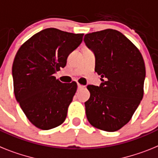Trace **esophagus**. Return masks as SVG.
Here are the masks:
<instances>
[{"label":"esophagus","instance_id":"34e87169","mask_svg":"<svg viewBox=\"0 0 158 158\" xmlns=\"http://www.w3.org/2000/svg\"><path fill=\"white\" fill-rule=\"evenodd\" d=\"M83 87H84V86L81 85V84H78V89H82Z\"/></svg>","mask_w":158,"mask_h":158}]
</instances>
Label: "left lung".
<instances>
[{"label":"left lung","instance_id":"left-lung-1","mask_svg":"<svg viewBox=\"0 0 158 158\" xmlns=\"http://www.w3.org/2000/svg\"><path fill=\"white\" fill-rule=\"evenodd\" d=\"M95 55L100 85H88L86 116L95 128L115 132L124 126L142 99L145 66L135 45L117 30L87 34L83 39Z\"/></svg>","mask_w":158,"mask_h":158}]
</instances>
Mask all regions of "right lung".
I'll return each mask as SVG.
<instances>
[{
    "label": "right lung",
    "mask_w": 158,
    "mask_h": 158,
    "mask_svg": "<svg viewBox=\"0 0 158 158\" xmlns=\"http://www.w3.org/2000/svg\"><path fill=\"white\" fill-rule=\"evenodd\" d=\"M83 34L55 28L38 32L19 48L12 74L17 101L28 120L48 130L66 120L77 83H63L54 76L65 67L67 57L81 44Z\"/></svg>",
    "instance_id": "add662e5"
}]
</instances>
